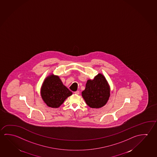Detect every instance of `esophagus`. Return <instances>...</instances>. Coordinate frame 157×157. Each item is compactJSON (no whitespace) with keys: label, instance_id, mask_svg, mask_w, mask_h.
Returning a JSON list of instances; mask_svg holds the SVG:
<instances>
[{"label":"esophagus","instance_id":"obj_1","mask_svg":"<svg viewBox=\"0 0 157 157\" xmlns=\"http://www.w3.org/2000/svg\"><path fill=\"white\" fill-rule=\"evenodd\" d=\"M75 94H76V95H79V91H75Z\"/></svg>","mask_w":157,"mask_h":157}]
</instances>
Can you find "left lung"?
I'll return each mask as SVG.
<instances>
[{"mask_svg": "<svg viewBox=\"0 0 157 157\" xmlns=\"http://www.w3.org/2000/svg\"><path fill=\"white\" fill-rule=\"evenodd\" d=\"M82 96L90 107L99 108L107 102L110 96V87L103 75L98 73L93 80L89 79Z\"/></svg>", "mask_w": 157, "mask_h": 157, "instance_id": "obj_1", "label": "left lung"}]
</instances>
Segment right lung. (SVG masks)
<instances>
[{
  "mask_svg": "<svg viewBox=\"0 0 157 157\" xmlns=\"http://www.w3.org/2000/svg\"><path fill=\"white\" fill-rule=\"evenodd\" d=\"M41 96L46 105L52 108H58L63 103L72 92L66 87L59 76L50 75L46 78L41 86Z\"/></svg>",
  "mask_w": 157,
  "mask_h": 157,
  "instance_id": "right-lung-1",
  "label": "right lung"
}]
</instances>
